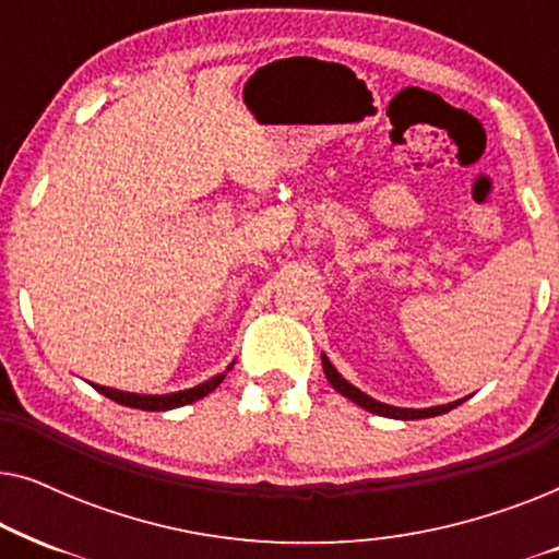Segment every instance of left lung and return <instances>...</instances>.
Masks as SVG:
<instances>
[{
    "label": "left lung",
    "mask_w": 559,
    "mask_h": 559,
    "mask_svg": "<svg viewBox=\"0 0 559 559\" xmlns=\"http://www.w3.org/2000/svg\"><path fill=\"white\" fill-rule=\"evenodd\" d=\"M320 361H323V371H325V379L331 381V386L335 389V392L346 396V400H350L354 404H358V407L369 409L371 415H381V417H392V419H425V417H438V415H445V412L455 409L457 404H463V400L457 402H448V404H438V407H425V409H412V407H394V404H384L379 400H373V396L364 394L361 389L350 384V381H346L338 373V369L331 364V358H328L325 354L320 356Z\"/></svg>",
    "instance_id": "8db88e82"
}]
</instances>
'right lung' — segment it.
<instances>
[{"instance_id":"right-lung-1","label":"right lung","mask_w":559,"mask_h":559,"mask_svg":"<svg viewBox=\"0 0 559 559\" xmlns=\"http://www.w3.org/2000/svg\"><path fill=\"white\" fill-rule=\"evenodd\" d=\"M228 369H234V364H228ZM226 371L216 373V377L203 381V384L182 389V392H170V394H136V392H121V389H111V386H102V384H94V389H96V392H102L104 396H109V400L124 404V407L144 409V412H167V409L182 407V404L203 400L205 394H211L213 389H216L221 381H224Z\"/></svg>"}]
</instances>
